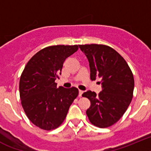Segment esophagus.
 <instances>
[{
    "instance_id": "1",
    "label": "esophagus",
    "mask_w": 151,
    "mask_h": 151,
    "mask_svg": "<svg viewBox=\"0 0 151 151\" xmlns=\"http://www.w3.org/2000/svg\"><path fill=\"white\" fill-rule=\"evenodd\" d=\"M83 93V90H79V96L81 97V96H82V94Z\"/></svg>"
}]
</instances>
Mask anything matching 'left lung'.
I'll return each instance as SVG.
<instances>
[{
  "label": "left lung",
  "instance_id": "8db88e82",
  "mask_svg": "<svg viewBox=\"0 0 151 151\" xmlns=\"http://www.w3.org/2000/svg\"><path fill=\"white\" fill-rule=\"evenodd\" d=\"M90 68V79L101 78L102 91L96 96L90 90L83 93L90 106L86 115L92 124L108 128L124 115L133 97V74L125 60L115 49L105 45H80Z\"/></svg>",
  "mask_w": 151,
  "mask_h": 151
}]
</instances>
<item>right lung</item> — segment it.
<instances>
[{
    "label": "right lung",
    "instance_id": "add662e5",
    "mask_svg": "<svg viewBox=\"0 0 151 151\" xmlns=\"http://www.w3.org/2000/svg\"><path fill=\"white\" fill-rule=\"evenodd\" d=\"M78 45H52L34 55L19 79L21 104L30 122L41 129L50 131L60 126L79 91L76 87H57L55 82L61 74L67 58Z\"/></svg>",
    "mask_w": 151,
    "mask_h": 151
}]
</instances>
